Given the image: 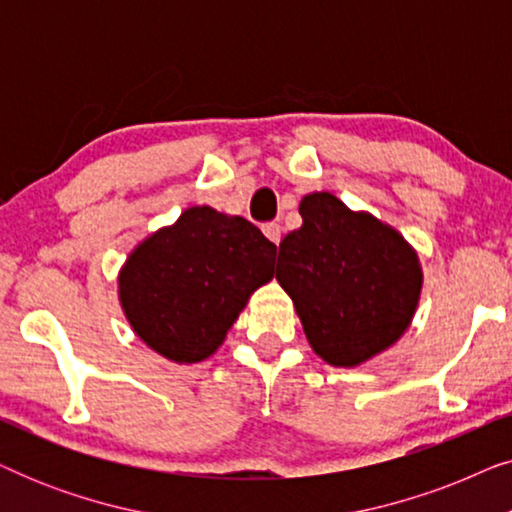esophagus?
I'll list each match as a JSON object with an SVG mask.
<instances>
[{
	"label": "esophagus",
	"mask_w": 512,
	"mask_h": 512,
	"mask_svg": "<svg viewBox=\"0 0 512 512\" xmlns=\"http://www.w3.org/2000/svg\"><path fill=\"white\" fill-rule=\"evenodd\" d=\"M263 235L268 237L272 244H279V240H282V226H279V223H265Z\"/></svg>",
	"instance_id": "34e87169"
}]
</instances>
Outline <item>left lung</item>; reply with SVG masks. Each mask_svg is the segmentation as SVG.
<instances>
[{
	"instance_id": "8db88e82",
	"label": "left lung",
	"mask_w": 512,
	"mask_h": 512,
	"mask_svg": "<svg viewBox=\"0 0 512 512\" xmlns=\"http://www.w3.org/2000/svg\"><path fill=\"white\" fill-rule=\"evenodd\" d=\"M298 212L303 226L279 244L277 282L314 352L354 368L410 326L422 291L419 258L401 233L326 191L305 195Z\"/></svg>"
}]
</instances>
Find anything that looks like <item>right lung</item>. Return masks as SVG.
Returning <instances> with one entry per match:
<instances>
[{"label":"right lung","instance_id":"1","mask_svg":"<svg viewBox=\"0 0 512 512\" xmlns=\"http://www.w3.org/2000/svg\"><path fill=\"white\" fill-rule=\"evenodd\" d=\"M277 247L242 216L202 205L139 244L118 277L132 331L165 359L212 356L258 286L275 277Z\"/></svg>","mask_w":512,"mask_h":512}]
</instances>
